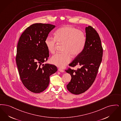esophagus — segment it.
Masks as SVG:
<instances>
[{"mask_svg":"<svg viewBox=\"0 0 121 121\" xmlns=\"http://www.w3.org/2000/svg\"><path fill=\"white\" fill-rule=\"evenodd\" d=\"M58 70H59V71H60V72H64V70L62 69L59 68L58 69Z\"/></svg>","mask_w":121,"mask_h":121,"instance_id":"obj_1","label":"esophagus"}]
</instances>
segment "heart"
I'll return each instance as SVG.
<instances>
[{
  "mask_svg": "<svg viewBox=\"0 0 121 121\" xmlns=\"http://www.w3.org/2000/svg\"><path fill=\"white\" fill-rule=\"evenodd\" d=\"M86 38L84 33L71 26H65L57 29L55 33V37L48 36L45 43L48 51L51 53L55 52L59 44H63L64 52L53 56L51 62L59 67L63 68L71 60V55L76 56L84 49Z\"/></svg>",
  "mask_w": 121,
  "mask_h": 121,
  "instance_id": "b5f03b06",
  "label": "heart"
}]
</instances>
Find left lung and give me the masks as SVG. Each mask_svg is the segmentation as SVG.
Here are the masks:
<instances>
[{
  "mask_svg": "<svg viewBox=\"0 0 121 121\" xmlns=\"http://www.w3.org/2000/svg\"><path fill=\"white\" fill-rule=\"evenodd\" d=\"M86 43L82 52L69 65L76 70L68 68L65 71L71 79L67 89L73 94L79 95L85 92L93 84L102 60L103 49L99 34L91 26L86 27Z\"/></svg>",
  "mask_w": 121,
  "mask_h": 121,
  "instance_id": "8db88e82",
  "label": "left lung"
}]
</instances>
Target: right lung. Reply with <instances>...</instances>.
I'll return each instance as SVG.
<instances>
[{
	"label": "right lung",
	"instance_id": "1",
	"mask_svg": "<svg viewBox=\"0 0 121 121\" xmlns=\"http://www.w3.org/2000/svg\"><path fill=\"white\" fill-rule=\"evenodd\" d=\"M50 24L35 23L26 28L17 43L16 61L22 84L34 93L47 88L50 76L57 71L54 65L42 64L49 56L45 41L55 27Z\"/></svg>",
	"mask_w": 121,
	"mask_h": 121
}]
</instances>
